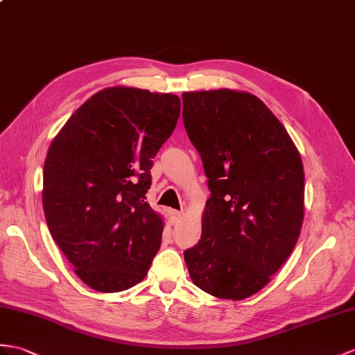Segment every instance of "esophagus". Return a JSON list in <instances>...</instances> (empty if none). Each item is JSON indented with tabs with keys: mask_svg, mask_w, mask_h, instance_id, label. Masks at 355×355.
Wrapping results in <instances>:
<instances>
[{
	"mask_svg": "<svg viewBox=\"0 0 355 355\" xmlns=\"http://www.w3.org/2000/svg\"><path fill=\"white\" fill-rule=\"evenodd\" d=\"M171 216H172V219H174V220L177 222V220H180L181 218L184 216V213H183V211H178V210H172V211H171Z\"/></svg>",
	"mask_w": 355,
	"mask_h": 355,
	"instance_id": "1",
	"label": "esophagus"
}]
</instances>
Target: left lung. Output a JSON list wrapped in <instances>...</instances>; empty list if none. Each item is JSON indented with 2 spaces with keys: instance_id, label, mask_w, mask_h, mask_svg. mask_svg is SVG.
<instances>
[{
  "instance_id": "8db88e82",
  "label": "left lung",
  "mask_w": 355,
  "mask_h": 355,
  "mask_svg": "<svg viewBox=\"0 0 355 355\" xmlns=\"http://www.w3.org/2000/svg\"><path fill=\"white\" fill-rule=\"evenodd\" d=\"M183 121L211 193L201 241L184 251L189 275L216 298H250L298 242L304 220L300 151L266 104L243 90L184 92Z\"/></svg>"
}]
</instances>
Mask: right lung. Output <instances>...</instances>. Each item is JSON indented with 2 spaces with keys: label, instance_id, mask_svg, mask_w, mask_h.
Masks as SVG:
<instances>
[{
  "label": "right lung",
  "instance_id": "obj_1",
  "mask_svg": "<svg viewBox=\"0 0 355 355\" xmlns=\"http://www.w3.org/2000/svg\"><path fill=\"white\" fill-rule=\"evenodd\" d=\"M174 94L113 86L73 112L49 145L42 204L54 242L96 292L127 291L160 250L150 169L180 116Z\"/></svg>",
  "mask_w": 355,
  "mask_h": 355
}]
</instances>
